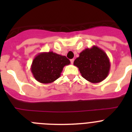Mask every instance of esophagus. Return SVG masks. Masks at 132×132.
<instances>
[{"label": "esophagus", "mask_w": 132, "mask_h": 132, "mask_svg": "<svg viewBox=\"0 0 132 132\" xmlns=\"http://www.w3.org/2000/svg\"><path fill=\"white\" fill-rule=\"evenodd\" d=\"M71 64H73V62H74V59H71Z\"/></svg>", "instance_id": "obj_1"}]
</instances>
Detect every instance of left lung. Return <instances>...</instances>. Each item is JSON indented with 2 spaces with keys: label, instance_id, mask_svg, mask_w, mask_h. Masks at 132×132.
Returning <instances> with one entry per match:
<instances>
[{
  "label": "left lung",
  "instance_id": "8db88e82",
  "mask_svg": "<svg viewBox=\"0 0 132 132\" xmlns=\"http://www.w3.org/2000/svg\"><path fill=\"white\" fill-rule=\"evenodd\" d=\"M82 77L93 83H98L106 79L110 69V59L102 49L93 45L84 50L74 61Z\"/></svg>",
  "mask_w": 132,
  "mask_h": 132
}]
</instances>
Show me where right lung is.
Segmentation results:
<instances>
[{
	"mask_svg": "<svg viewBox=\"0 0 132 132\" xmlns=\"http://www.w3.org/2000/svg\"><path fill=\"white\" fill-rule=\"evenodd\" d=\"M65 56L53 52H42L36 56L31 65V71L36 80L41 83L53 82L59 78L63 69L70 64Z\"/></svg>",
	"mask_w": 132,
	"mask_h": 132,
	"instance_id": "right-lung-1",
	"label": "right lung"
}]
</instances>
